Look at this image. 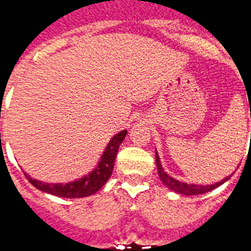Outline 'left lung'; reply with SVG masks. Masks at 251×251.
I'll return each mask as SVG.
<instances>
[{
    "mask_svg": "<svg viewBox=\"0 0 251 251\" xmlns=\"http://www.w3.org/2000/svg\"><path fill=\"white\" fill-rule=\"evenodd\" d=\"M156 164H157V171H158V177L160 180L163 181L164 184L167 185L169 189H172L175 192H177V194L181 195H200V194H205V192H210L212 189H215L216 187H219L221 184H223L225 181L228 180V177L226 179H223L219 183H216V184L212 185H196V184H187V183H183V181H179V180L174 179V177H171L169 175H167L164 172L163 167H161V164H160V158H158L157 153H156Z\"/></svg>",
    "mask_w": 251,
    "mask_h": 251,
    "instance_id": "obj_1",
    "label": "left lung"
}]
</instances>
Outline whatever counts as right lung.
<instances>
[{
    "mask_svg": "<svg viewBox=\"0 0 251 251\" xmlns=\"http://www.w3.org/2000/svg\"><path fill=\"white\" fill-rule=\"evenodd\" d=\"M126 133L127 130H122L111 138V141L107 144V148L103 152V156L100 157L98 167L94 169L91 174L86 175L82 179L67 183V184H51V183H43L39 180L32 179L29 177V175L26 174L25 176L29 180L30 184L35 185L36 188L40 189L43 192H47V194L60 196V198H68V199L90 196L102 188L106 184V181L110 179V176L113 174V168H114L118 148H120L121 142L124 141Z\"/></svg>",
    "mask_w": 251,
    "mask_h": 251,
    "instance_id": "add662e5",
    "label": "right lung"
}]
</instances>
